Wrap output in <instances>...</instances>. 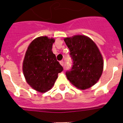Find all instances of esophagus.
Here are the masks:
<instances>
[{
    "label": "esophagus",
    "instance_id": "esophagus-1",
    "mask_svg": "<svg viewBox=\"0 0 123 123\" xmlns=\"http://www.w3.org/2000/svg\"><path fill=\"white\" fill-rule=\"evenodd\" d=\"M59 63H60V64H61V66H64V62H63V61H61L60 62H59Z\"/></svg>",
    "mask_w": 123,
    "mask_h": 123
}]
</instances>
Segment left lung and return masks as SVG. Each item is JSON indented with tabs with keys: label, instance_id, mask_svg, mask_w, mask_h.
<instances>
[{
	"label": "left lung",
	"instance_id": "obj_1",
	"mask_svg": "<svg viewBox=\"0 0 123 123\" xmlns=\"http://www.w3.org/2000/svg\"><path fill=\"white\" fill-rule=\"evenodd\" d=\"M64 40L73 60L71 70L66 73L68 80L81 90L91 87L99 80L104 69V59L98 47L85 35H74Z\"/></svg>",
	"mask_w": 123,
	"mask_h": 123
}]
</instances>
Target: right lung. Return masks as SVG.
<instances>
[{"mask_svg":"<svg viewBox=\"0 0 123 123\" xmlns=\"http://www.w3.org/2000/svg\"><path fill=\"white\" fill-rule=\"evenodd\" d=\"M54 38L40 36L33 40L27 48L23 62L26 81L40 93L50 90L63 68L52 50Z\"/></svg>","mask_w":123,"mask_h":123,"instance_id":"obj_1","label":"right lung"}]
</instances>
